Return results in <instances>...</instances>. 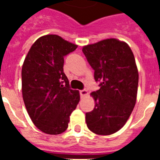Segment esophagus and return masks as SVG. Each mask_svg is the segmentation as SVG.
I'll return each instance as SVG.
<instances>
[{"instance_id": "esophagus-1", "label": "esophagus", "mask_w": 160, "mask_h": 160, "mask_svg": "<svg viewBox=\"0 0 160 160\" xmlns=\"http://www.w3.org/2000/svg\"><path fill=\"white\" fill-rule=\"evenodd\" d=\"M88 94L87 92V90H80V95L81 97H83V96H85V95H86Z\"/></svg>"}]
</instances>
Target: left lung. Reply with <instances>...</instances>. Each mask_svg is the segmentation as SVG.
I'll list each match as a JSON object with an SVG mask.
<instances>
[{
    "mask_svg": "<svg viewBox=\"0 0 160 160\" xmlns=\"http://www.w3.org/2000/svg\"><path fill=\"white\" fill-rule=\"evenodd\" d=\"M82 51L100 82V89L91 93L95 108L85 114L87 127L100 135L114 134L126 123L136 102L139 73L134 54L125 42L112 38L84 46Z\"/></svg>",
    "mask_w": 160,
    "mask_h": 160,
    "instance_id": "1",
    "label": "left lung"
}]
</instances>
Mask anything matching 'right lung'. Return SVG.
Returning a JSON list of instances; mask_svg holds the SVG:
<instances>
[{
    "instance_id": "right-lung-1",
    "label": "right lung",
    "mask_w": 160,
    "mask_h": 160,
    "mask_svg": "<svg viewBox=\"0 0 160 160\" xmlns=\"http://www.w3.org/2000/svg\"><path fill=\"white\" fill-rule=\"evenodd\" d=\"M77 46L56 35L39 38L24 61L21 79L23 100L31 120L48 134H61L80 101L64 73V57Z\"/></svg>"
}]
</instances>
